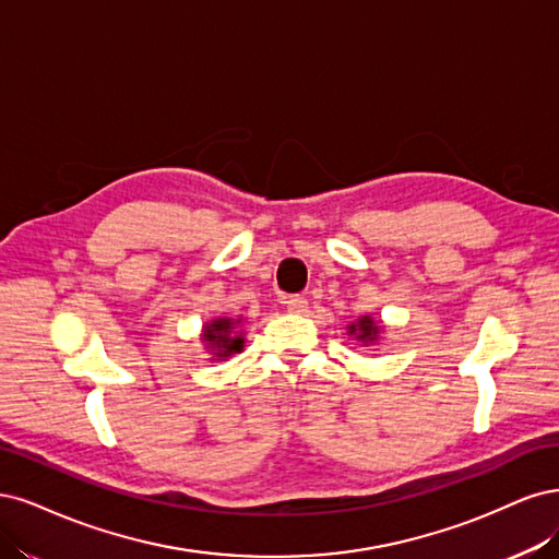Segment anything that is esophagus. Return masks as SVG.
Returning <instances> with one entry per match:
<instances>
[{
  "instance_id": "1",
  "label": "esophagus",
  "mask_w": 559,
  "mask_h": 559,
  "mask_svg": "<svg viewBox=\"0 0 559 559\" xmlns=\"http://www.w3.org/2000/svg\"><path fill=\"white\" fill-rule=\"evenodd\" d=\"M283 304H285V309L290 311V313H304L306 309H309V301H306V299H304V297H299V295L285 297V299H283Z\"/></svg>"
}]
</instances>
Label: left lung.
Instances as JSON below:
<instances>
[{
	"label": "left lung",
	"instance_id": "8db88e82",
	"mask_svg": "<svg viewBox=\"0 0 559 559\" xmlns=\"http://www.w3.org/2000/svg\"><path fill=\"white\" fill-rule=\"evenodd\" d=\"M348 334L355 336L357 341H362L365 346H369V344H373V341L378 338V334H381V328L376 325L373 318L362 316L357 322H353V325H348Z\"/></svg>",
	"mask_w": 559,
	"mask_h": 559
}]
</instances>
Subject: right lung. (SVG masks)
Wrapping results in <instances>:
<instances>
[{
  "label": "right lung",
  "instance_id": "right-lung-1",
  "mask_svg": "<svg viewBox=\"0 0 559 559\" xmlns=\"http://www.w3.org/2000/svg\"><path fill=\"white\" fill-rule=\"evenodd\" d=\"M241 320L231 318H215L209 325H204L202 341L209 350H213V357H229L234 353L243 350V332H237V325Z\"/></svg>",
  "mask_w": 559,
  "mask_h": 559
}]
</instances>
